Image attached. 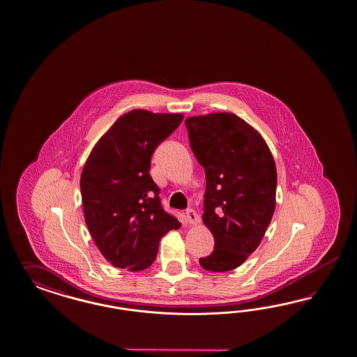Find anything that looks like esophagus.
Returning <instances> with one entry per match:
<instances>
[{"mask_svg":"<svg viewBox=\"0 0 357 357\" xmlns=\"http://www.w3.org/2000/svg\"><path fill=\"white\" fill-rule=\"evenodd\" d=\"M185 221L190 224V225H195L200 221V217L195 212L194 209H187L185 211Z\"/></svg>","mask_w":357,"mask_h":357,"instance_id":"1","label":"esophagus"}]
</instances>
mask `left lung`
<instances>
[{
    "label": "left lung",
    "instance_id": "left-lung-1",
    "mask_svg": "<svg viewBox=\"0 0 357 357\" xmlns=\"http://www.w3.org/2000/svg\"><path fill=\"white\" fill-rule=\"evenodd\" d=\"M184 123L206 170L203 222L215 238L212 254L199 261L206 271L234 270L259 246L272 220L278 185L273 157L259 133L234 114Z\"/></svg>",
    "mask_w": 357,
    "mask_h": 357
}]
</instances>
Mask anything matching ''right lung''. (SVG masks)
<instances>
[{
  "mask_svg": "<svg viewBox=\"0 0 357 357\" xmlns=\"http://www.w3.org/2000/svg\"><path fill=\"white\" fill-rule=\"evenodd\" d=\"M182 120L181 114L133 109L114 123L87 158L79 182L85 222L102 255L118 268H148L160 239L181 227L163 209L149 169L157 146Z\"/></svg>",
  "mask_w": 357,
  "mask_h": 357,
  "instance_id": "right-lung-1",
  "label": "right lung"
}]
</instances>
